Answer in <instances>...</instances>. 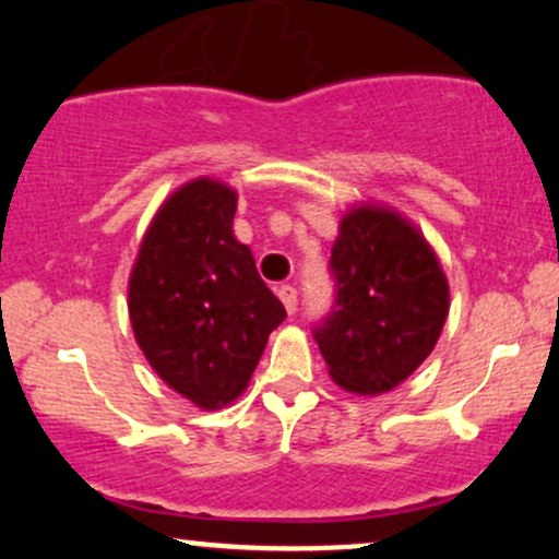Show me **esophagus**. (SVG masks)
Returning <instances> with one entry per match:
<instances>
[{"mask_svg": "<svg viewBox=\"0 0 559 559\" xmlns=\"http://www.w3.org/2000/svg\"><path fill=\"white\" fill-rule=\"evenodd\" d=\"M277 295H280L282 306L287 308V313H295V308H298V290H295L293 285H282Z\"/></svg>", "mask_w": 559, "mask_h": 559, "instance_id": "1", "label": "esophagus"}]
</instances>
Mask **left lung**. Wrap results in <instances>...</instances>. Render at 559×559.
<instances>
[{"mask_svg": "<svg viewBox=\"0 0 559 559\" xmlns=\"http://www.w3.org/2000/svg\"><path fill=\"white\" fill-rule=\"evenodd\" d=\"M334 306L313 330L330 377L356 395H384L435 350L450 285L435 248L386 206L360 203L332 246Z\"/></svg>", "mask_w": 559, "mask_h": 559, "instance_id": "left-lung-1", "label": "left lung"}]
</instances>
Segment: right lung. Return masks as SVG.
<instances>
[{"instance_id": "right-lung-1", "label": "right lung", "mask_w": 559, "mask_h": 559, "mask_svg": "<svg viewBox=\"0 0 559 559\" xmlns=\"http://www.w3.org/2000/svg\"><path fill=\"white\" fill-rule=\"evenodd\" d=\"M238 193L212 177L177 188L143 235L128 311L164 384L203 411L238 400L285 306L233 235Z\"/></svg>"}]
</instances>
